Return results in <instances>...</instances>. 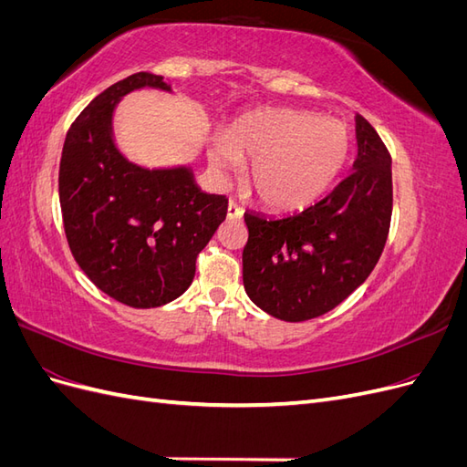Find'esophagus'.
<instances>
[{
	"label": "esophagus",
	"mask_w": 467,
	"mask_h": 467,
	"mask_svg": "<svg viewBox=\"0 0 467 467\" xmlns=\"http://www.w3.org/2000/svg\"><path fill=\"white\" fill-rule=\"evenodd\" d=\"M244 216V210L239 208L234 201H230L228 202V220H239Z\"/></svg>",
	"instance_id": "esophagus-1"
}]
</instances>
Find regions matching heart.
Listing matches in <instances>:
<instances>
[{
    "mask_svg": "<svg viewBox=\"0 0 467 467\" xmlns=\"http://www.w3.org/2000/svg\"><path fill=\"white\" fill-rule=\"evenodd\" d=\"M348 153L343 122L309 110L261 109L212 140L208 160L218 171H230L239 158H251L247 182L259 201L275 210H298L329 189Z\"/></svg>",
    "mask_w": 467,
    "mask_h": 467,
    "instance_id": "1",
    "label": "heart"
}]
</instances>
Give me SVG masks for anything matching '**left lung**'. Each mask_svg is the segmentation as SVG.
I'll use <instances>...</instances> for the list:
<instances>
[{"label": "left lung", "instance_id": "obj_1", "mask_svg": "<svg viewBox=\"0 0 467 467\" xmlns=\"http://www.w3.org/2000/svg\"><path fill=\"white\" fill-rule=\"evenodd\" d=\"M358 155L347 179L296 214L245 212L244 286L251 302L282 321L327 314L368 278L391 222V155L357 115Z\"/></svg>", "mask_w": 467, "mask_h": 467}]
</instances>
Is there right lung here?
I'll return each mask as SVG.
<instances>
[{
  "label": "right lung",
  "mask_w": 467,
  "mask_h": 467,
  "mask_svg": "<svg viewBox=\"0 0 467 467\" xmlns=\"http://www.w3.org/2000/svg\"><path fill=\"white\" fill-rule=\"evenodd\" d=\"M171 91L161 78L132 74L107 88L69 126L58 192L67 245L83 273L110 298L158 307L185 292L196 255L225 220L228 199L202 192L191 167L146 169L112 136V112L134 89Z\"/></svg>",
  "instance_id": "obj_1"
}]
</instances>
